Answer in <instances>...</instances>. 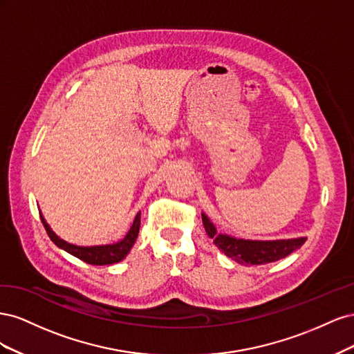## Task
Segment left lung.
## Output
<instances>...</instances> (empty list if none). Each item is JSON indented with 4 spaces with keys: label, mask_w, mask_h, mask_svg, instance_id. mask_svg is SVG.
<instances>
[{
    "label": "left lung",
    "mask_w": 354,
    "mask_h": 354,
    "mask_svg": "<svg viewBox=\"0 0 354 354\" xmlns=\"http://www.w3.org/2000/svg\"><path fill=\"white\" fill-rule=\"evenodd\" d=\"M202 223L208 233V236L214 241L217 248L241 264L261 266L281 260L283 257L294 252L295 250L301 248V245L306 242V238L285 241L236 239L227 236V234L217 233L216 227L212 226V223L205 214H202Z\"/></svg>",
    "instance_id": "1"
}]
</instances>
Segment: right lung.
Returning a JSON list of instances; mask_svg holds the SVG:
<instances>
[{"mask_svg":"<svg viewBox=\"0 0 354 354\" xmlns=\"http://www.w3.org/2000/svg\"><path fill=\"white\" fill-rule=\"evenodd\" d=\"M41 220H42V224H44L50 239L55 242L59 248L65 250L69 254L77 257V259L94 266L113 264L124 260L125 255L130 252L131 246L134 245L138 234V229H140V212H138L134 218L131 229L128 230L127 236L121 242L113 243V245H100V246H77V245H71L65 241H62L59 236H56V234L53 233V230L48 227V224L44 221V218Z\"/></svg>","mask_w":354,"mask_h":354,"instance_id":"obj_1","label":"right lung"}]
</instances>
